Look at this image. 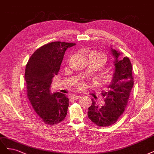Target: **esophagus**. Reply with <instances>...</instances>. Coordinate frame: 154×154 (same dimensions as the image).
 I'll list each match as a JSON object with an SVG mask.
<instances>
[{
  "mask_svg": "<svg viewBox=\"0 0 154 154\" xmlns=\"http://www.w3.org/2000/svg\"><path fill=\"white\" fill-rule=\"evenodd\" d=\"M71 97H72V99H74L76 100V99H79V98H81L82 96H80V95H72Z\"/></svg>",
  "mask_w": 154,
  "mask_h": 154,
  "instance_id": "obj_1",
  "label": "esophagus"
}]
</instances>
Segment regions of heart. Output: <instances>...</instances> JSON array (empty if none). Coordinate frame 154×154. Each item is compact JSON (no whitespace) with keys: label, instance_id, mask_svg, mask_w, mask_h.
Instances as JSON below:
<instances>
[{"label":"heart","instance_id":"heart-1","mask_svg":"<svg viewBox=\"0 0 154 154\" xmlns=\"http://www.w3.org/2000/svg\"><path fill=\"white\" fill-rule=\"evenodd\" d=\"M88 57L89 59H99L100 62H101L102 64H104V63L106 61V55L103 54V53H100L97 51H91L88 54ZM105 79H106L107 81H109L111 79V75H108L106 76L105 77ZM82 87V85L80 84L79 85V88Z\"/></svg>","mask_w":154,"mask_h":154}]
</instances>
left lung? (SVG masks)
<instances>
[{"label": "left lung", "mask_w": 154, "mask_h": 154, "mask_svg": "<svg viewBox=\"0 0 154 154\" xmlns=\"http://www.w3.org/2000/svg\"><path fill=\"white\" fill-rule=\"evenodd\" d=\"M115 57V74L112 82L106 91L101 93L105 104L99 107L92 99L91 106L88 108V116L92 122L101 128L113 125L124 113L128 106L130 94L134 85L132 67L128 57L120 60V54L112 49Z\"/></svg>", "instance_id": "8db88e82"}]
</instances>
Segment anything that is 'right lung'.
<instances>
[{
    "label": "right lung",
    "instance_id": "obj_1",
    "mask_svg": "<svg viewBox=\"0 0 154 154\" xmlns=\"http://www.w3.org/2000/svg\"><path fill=\"white\" fill-rule=\"evenodd\" d=\"M75 43L55 41L34 52L26 63L25 79L26 96L34 111L48 125L57 124L67 113L69 99L65 94L50 93L52 79L58 74L66 50Z\"/></svg>",
    "mask_w": 154,
    "mask_h": 154
}]
</instances>
